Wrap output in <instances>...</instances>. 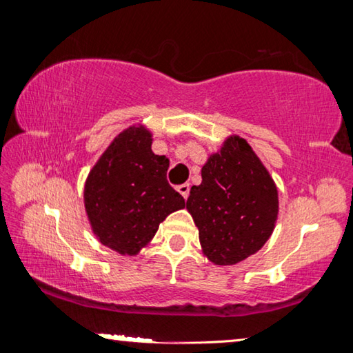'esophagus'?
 Instances as JSON below:
<instances>
[{"instance_id": "34e87169", "label": "esophagus", "mask_w": 353, "mask_h": 353, "mask_svg": "<svg viewBox=\"0 0 353 353\" xmlns=\"http://www.w3.org/2000/svg\"><path fill=\"white\" fill-rule=\"evenodd\" d=\"M177 191L183 196V199H187V198H188V194H190V183H182V185H179V187H177Z\"/></svg>"}]
</instances>
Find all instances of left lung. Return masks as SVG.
<instances>
[{"label": "left lung", "instance_id": "obj_1", "mask_svg": "<svg viewBox=\"0 0 353 353\" xmlns=\"http://www.w3.org/2000/svg\"><path fill=\"white\" fill-rule=\"evenodd\" d=\"M202 183L191 187L187 208L199 241L214 265H235L260 250L277 219V188L252 148L227 139L202 166Z\"/></svg>", "mask_w": 353, "mask_h": 353}]
</instances>
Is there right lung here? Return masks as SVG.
Here are the masks:
<instances>
[{
	"label": "right lung",
	"mask_w": 353,
	"mask_h": 353,
	"mask_svg": "<svg viewBox=\"0 0 353 353\" xmlns=\"http://www.w3.org/2000/svg\"><path fill=\"white\" fill-rule=\"evenodd\" d=\"M151 134L129 128L119 134L88 174L85 210L104 246L135 255L151 241L159 224L185 207L166 181L170 162L151 151Z\"/></svg>",
	"instance_id": "1"
}]
</instances>
